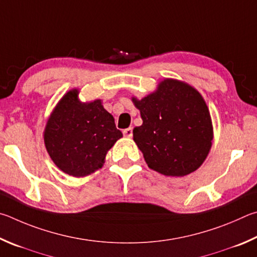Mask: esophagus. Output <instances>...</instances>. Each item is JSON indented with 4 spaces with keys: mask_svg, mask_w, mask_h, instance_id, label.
I'll return each mask as SVG.
<instances>
[{
    "mask_svg": "<svg viewBox=\"0 0 257 257\" xmlns=\"http://www.w3.org/2000/svg\"><path fill=\"white\" fill-rule=\"evenodd\" d=\"M123 134H124V137H126V138H132L133 137V128L128 127V128L124 130Z\"/></svg>",
    "mask_w": 257,
    "mask_h": 257,
    "instance_id": "obj_1",
    "label": "esophagus"
}]
</instances>
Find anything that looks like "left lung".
I'll return each mask as SVG.
<instances>
[{
  "label": "left lung",
  "instance_id": "left-lung-1",
  "mask_svg": "<svg viewBox=\"0 0 257 257\" xmlns=\"http://www.w3.org/2000/svg\"><path fill=\"white\" fill-rule=\"evenodd\" d=\"M143 123L133 140L148 167L165 176L195 172L212 147V119L202 94L184 81L166 78L154 92L132 97Z\"/></svg>",
  "mask_w": 257,
  "mask_h": 257
}]
</instances>
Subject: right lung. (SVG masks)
I'll return each instance as SVG.
<instances>
[{
    "label": "right lung",
    "mask_w": 257,
    "mask_h": 257,
    "mask_svg": "<svg viewBox=\"0 0 257 257\" xmlns=\"http://www.w3.org/2000/svg\"><path fill=\"white\" fill-rule=\"evenodd\" d=\"M123 137L101 99L82 102L71 89L54 107L44 130V142L56 167L73 177L100 169L107 152Z\"/></svg>",
    "instance_id": "add662e5"
}]
</instances>
